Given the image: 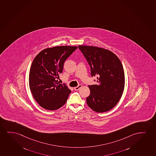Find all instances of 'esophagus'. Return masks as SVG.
I'll return each mask as SVG.
<instances>
[{"label":"esophagus","mask_w":156,"mask_h":156,"mask_svg":"<svg viewBox=\"0 0 156 156\" xmlns=\"http://www.w3.org/2000/svg\"><path fill=\"white\" fill-rule=\"evenodd\" d=\"M82 87V85H79L77 87H75L74 88V89H75V90H78L81 87Z\"/></svg>","instance_id":"34e87169"}]
</instances>
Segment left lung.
<instances>
[{"label": "left lung", "mask_w": 156, "mask_h": 156, "mask_svg": "<svg viewBox=\"0 0 156 156\" xmlns=\"http://www.w3.org/2000/svg\"><path fill=\"white\" fill-rule=\"evenodd\" d=\"M90 67L91 77H97V85H88L90 94L87 105L94 111L103 113L113 108L123 93V68L114 53L98 47L79 45ZM94 81H96L95 80Z\"/></svg>", "instance_id": "8db88e82"}]
</instances>
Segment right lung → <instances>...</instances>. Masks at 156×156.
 Masks as SVG:
<instances>
[{
    "label": "right lung",
    "mask_w": 156,
    "mask_h": 156,
    "mask_svg": "<svg viewBox=\"0 0 156 156\" xmlns=\"http://www.w3.org/2000/svg\"><path fill=\"white\" fill-rule=\"evenodd\" d=\"M77 47L60 46L47 48L37 55L29 74V85L35 101L44 109L54 111L66 103L71 90L57 79L62 73L67 58Z\"/></svg>",
    "instance_id": "add662e5"
}]
</instances>
